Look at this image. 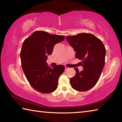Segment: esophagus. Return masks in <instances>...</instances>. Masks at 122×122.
Listing matches in <instances>:
<instances>
[{"mask_svg":"<svg viewBox=\"0 0 122 122\" xmlns=\"http://www.w3.org/2000/svg\"><path fill=\"white\" fill-rule=\"evenodd\" d=\"M69 68L67 67H65V71H67V70H68Z\"/></svg>","mask_w":122,"mask_h":122,"instance_id":"esophagus-1","label":"esophagus"}]
</instances>
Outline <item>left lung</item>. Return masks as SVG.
Returning a JSON list of instances; mask_svg holds the SVG:
<instances>
[{"mask_svg": "<svg viewBox=\"0 0 122 122\" xmlns=\"http://www.w3.org/2000/svg\"><path fill=\"white\" fill-rule=\"evenodd\" d=\"M66 40L76 52L83 70L75 68V75L70 80L71 87L79 92H86L95 85L104 68L106 48L100 39L90 33H80L68 36Z\"/></svg>", "mask_w": 122, "mask_h": 122, "instance_id": "obj_1", "label": "left lung"}]
</instances>
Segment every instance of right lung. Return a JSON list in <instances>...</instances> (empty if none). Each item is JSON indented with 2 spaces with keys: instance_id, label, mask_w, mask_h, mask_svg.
I'll return each instance as SVG.
<instances>
[{
  "instance_id": "1",
  "label": "right lung",
  "mask_w": 122,
  "mask_h": 122,
  "mask_svg": "<svg viewBox=\"0 0 122 122\" xmlns=\"http://www.w3.org/2000/svg\"><path fill=\"white\" fill-rule=\"evenodd\" d=\"M64 39V36L38 30L24 41L20 51L22 70L30 86L41 93H51L56 90L59 78L65 71L63 65L51 68L46 62L55 45Z\"/></svg>"
}]
</instances>
